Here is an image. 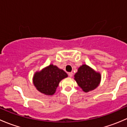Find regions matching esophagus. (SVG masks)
<instances>
[{
    "label": "esophagus",
    "instance_id": "obj_1",
    "mask_svg": "<svg viewBox=\"0 0 127 127\" xmlns=\"http://www.w3.org/2000/svg\"><path fill=\"white\" fill-rule=\"evenodd\" d=\"M68 75L70 77H72V75H73V73L72 72H69Z\"/></svg>",
    "mask_w": 127,
    "mask_h": 127
}]
</instances>
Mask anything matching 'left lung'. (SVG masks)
<instances>
[{
    "label": "left lung",
    "mask_w": 127,
    "mask_h": 127,
    "mask_svg": "<svg viewBox=\"0 0 127 127\" xmlns=\"http://www.w3.org/2000/svg\"><path fill=\"white\" fill-rule=\"evenodd\" d=\"M100 73L97 72L86 64L82 65L74 75V79L78 85L85 92L95 89L101 82Z\"/></svg>",
    "instance_id": "8db88e82"
}]
</instances>
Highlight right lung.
<instances>
[{
  "label": "right lung",
  "mask_w": 127,
  "mask_h": 127,
  "mask_svg": "<svg viewBox=\"0 0 127 127\" xmlns=\"http://www.w3.org/2000/svg\"><path fill=\"white\" fill-rule=\"evenodd\" d=\"M67 77V74L63 70L50 64L34 74L33 84L37 90L42 93L46 95H53L60 81Z\"/></svg>",
  "instance_id": "add662e5"
}]
</instances>
